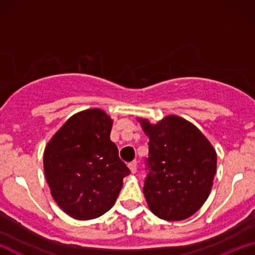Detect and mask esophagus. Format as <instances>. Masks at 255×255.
<instances>
[{
	"label": "esophagus",
	"instance_id": "34e87169",
	"mask_svg": "<svg viewBox=\"0 0 255 255\" xmlns=\"http://www.w3.org/2000/svg\"><path fill=\"white\" fill-rule=\"evenodd\" d=\"M128 168L130 169L131 174H135V172H136V160H133V162H130L129 164H128Z\"/></svg>",
	"mask_w": 255,
	"mask_h": 255
}]
</instances>
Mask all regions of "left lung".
<instances>
[{
    "instance_id": "8db88e82",
    "label": "left lung",
    "mask_w": 255,
    "mask_h": 255,
    "mask_svg": "<svg viewBox=\"0 0 255 255\" xmlns=\"http://www.w3.org/2000/svg\"><path fill=\"white\" fill-rule=\"evenodd\" d=\"M148 136L144 195L148 207L165 221H182L203 206L211 192L217 154L200 130L178 116L156 125L139 119Z\"/></svg>"
}]
</instances>
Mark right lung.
I'll return each mask as SVG.
<instances>
[{
  "instance_id": "add662e5",
  "label": "right lung",
  "mask_w": 255,
  "mask_h": 255,
  "mask_svg": "<svg viewBox=\"0 0 255 255\" xmlns=\"http://www.w3.org/2000/svg\"><path fill=\"white\" fill-rule=\"evenodd\" d=\"M111 120L103 110L73 115L44 151V172L51 195L67 215L93 219L115 204L130 170L110 140Z\"/></svg>"
}]
</instances>
